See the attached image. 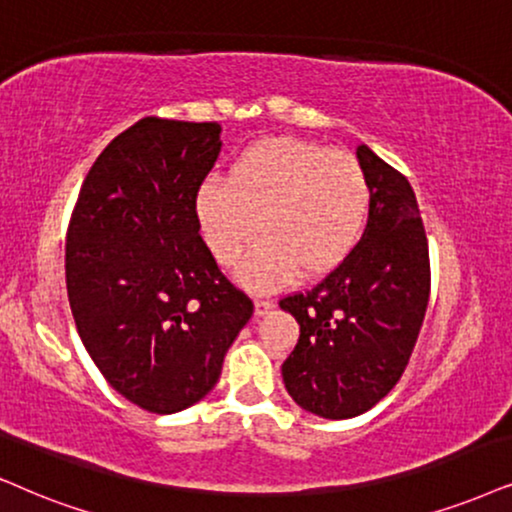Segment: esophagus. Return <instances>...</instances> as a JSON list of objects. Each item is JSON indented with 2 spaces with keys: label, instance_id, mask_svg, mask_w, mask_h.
Returning <instances> with one entry per match:
<instances>
[{
  "label": "esophagus",
  "instance_id": "obj_1",
  "mask_svg": "<svg viewBox=\"0 0 512 512\" xmlns=\"http://www.w3.org/2000/svg\"><path fill=\"white\" fill-rule=\"evenodd\" d=\"M271 309H274V300H269V297H257V300H255V314L257 316L269 314Z\"/></svg>",
  "mask_w": 512,
  "mask_h": 512
}]
</instances>
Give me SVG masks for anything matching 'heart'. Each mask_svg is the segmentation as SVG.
<instances>
[{
	"mask_svg": "<svg viewBox=\"0 0 512 512\" xmlns=\"http://www.w3.org/2000/svg\"><path fill=\"white\" fill-rule=\"evenodd\" d=\"M373 191L354 155L297 137L262 139L238 155L229 179L198 189L196 217L224 267L234 264L260 222L262 241L238 269L245 286L264 290L321 276L357 248L371 217Z\"/></svg>",
	"mask_w": 512,
	"mask_h": 512,
	"instance_id": "heart-1",
	"label": "heart"
}]
</instances>
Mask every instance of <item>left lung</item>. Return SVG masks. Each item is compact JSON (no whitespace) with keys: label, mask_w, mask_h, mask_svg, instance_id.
Here are the masks:
<instances>
[{"label":"left lung","mask_w":512,"mask_h":512,"mask_svg":"<svg viewBox=\"0 0 512 512\" xmlns=\"http://www.w3.org/2000/svg\"><path fill=\"white\" fill-rule=\"evenodd\" d=\"M373 203L357 248L307 293L283 297L300 340L283 383L304 411L354 418L373 409L409 364L430 300V255L409 179L357 148Z\"/></svg>","instance_id":"1"}]
</instances>
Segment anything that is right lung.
<instances>
[{"label": "right lung", "instance_id": "1", "mask_svg": "<svg viewBox=\"0 0 512 512\" xmlns=\"http://www.w3.org/2000/svg\"><path fill=\"white\" fill-rule=\"evenodd\" d=\"M219 134L217 122H134L96 158L68 224L82 345L113 390L151 413L203 399L252 316L198 234L196 196Z\"/></svg>", "mask_w": 512, "mask_h": 512}]
</instances>
